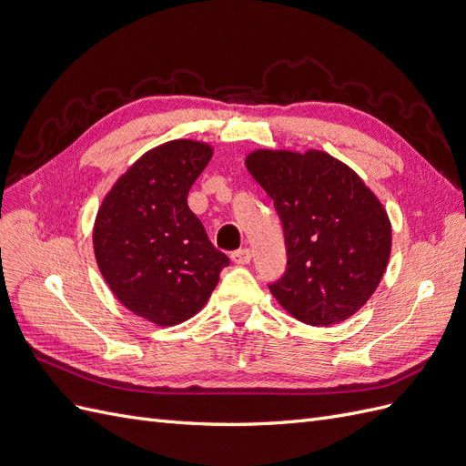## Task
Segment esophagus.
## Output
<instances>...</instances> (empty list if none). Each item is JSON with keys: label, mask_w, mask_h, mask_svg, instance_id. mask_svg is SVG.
Returning a JSON list of instances; mask_svg holds the SVG:
<instances>
[{"label": "esophagus", "mask_w": 466, "mask_h": 466, "mask_svg": "<svg viewBox=\"0 0 466 466\" xmlns=\"http://www.w3.org/2000/svg\"><path fill=\"white\" fill-rule=\"evenodd\" d=\"M231 258L235 264H248L252 258V252H250V248H238V250L231 252Z\"/></svg>", "instance_id": "obj_1"}]
</instances>
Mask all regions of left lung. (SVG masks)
Returning a JSON list of instances; mask_svg holds the SVG:
<instances>
[{
    "instance_id": "1",
    "label": "left lung",
    "mask_w": 466,
    "mask_h": 466,
    "mask_svg": "<svg viewBox=\"0 0 466 466\" xmlns=\"http://www.w3.org/2000/svg\"><path fill=\"white\" fill-rule=\"evenodd\" d=\"M247 168L284 228L286 272L268 284L279 305L311 327L358 313L390 257V221L375 194L348 165L317 149L252 151Z\"/></svg>"
}]
</instances>
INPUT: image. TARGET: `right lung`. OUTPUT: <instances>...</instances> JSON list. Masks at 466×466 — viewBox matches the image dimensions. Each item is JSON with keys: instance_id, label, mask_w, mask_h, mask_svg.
I'll return each mask as SVG.
<instances>
[{"instance_id": "right-lung-1", "label": "right lung", "mask_w": 466, "mask_h": 466, "mask_svg": "<svg viewBox=\"0 0 466 466\" xmlns=\"http://www.w3.org/2000/svg\"><path fill=\"white\" fill-rule=\"evenodd\" d=\"M211 147L175 139L142 155L103 200L93 247L118 301L159 327L196 315L229 258L209 243L188 190Z\"/></svg>"}]
</instances>
